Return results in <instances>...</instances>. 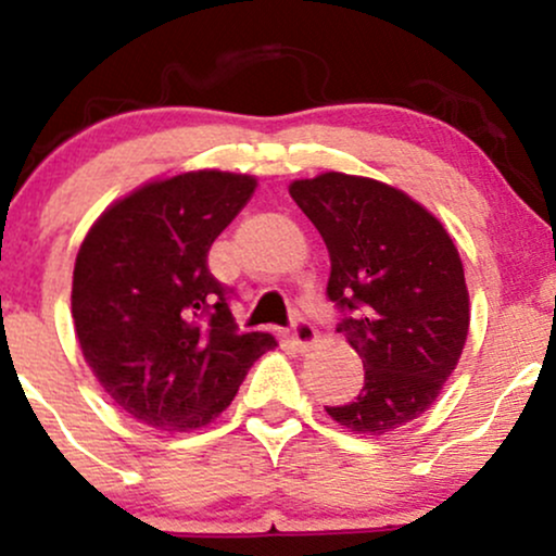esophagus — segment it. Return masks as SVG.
I'll list each match as a JSON object with an SVG mask.
<instances>
[{
  "instance_id": "obj_1",
  "label": "esophagus",
  "mask_w": 556,
  "mask_h": 556,
  "mask_svg": "<svg viewBox=\"0 0 556 556\" xmlns=\"http://www.w3.org/2000/svg\"><path fill=\"white\" fill-rule=\"evenodd\" d=\"M290 340L298 350H308L318 342V331L314 329V324H308L305 318H295L290 329Z\"/></svg>"
}]
</instances>
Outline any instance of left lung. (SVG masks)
Returning <instances> with one entry per match:
<instances>
[{"mask_svg":"<svg viewBox=\"0 0 556 556\" xmlns=\"http://www.w3.org/2000/svg\"><path fill=\"white\" fill-rule=\"evenodd\" d=\"M290 195L327 242L337 331L366 371L358 397L327 413L368 437L400 429L429 410L463 355L470 303L460 253L437 216L371 177L324 172L292 182Z\"/></svg>","mask_w":556,"mask_h":556,"instance_id":"8db88e82","label":"left lung"}]
</instances>
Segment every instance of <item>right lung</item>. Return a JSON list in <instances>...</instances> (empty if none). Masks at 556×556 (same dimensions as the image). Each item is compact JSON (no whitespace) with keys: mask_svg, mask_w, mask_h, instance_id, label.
Wrapping results in <instances>:
<instances>
[{"mask_svg":"<svg viewBox=\"0 0 556 556\" xmlns=\"http://www.w3.org/2000/svg\"><path fill=\"white\" fill-rule=\"evenodd\" d=\"M256 177L198 169L140 185L83 240L73 321L83 358L132 418L162 431L208 426L277 340L238 331L208 248L251 201Z\"/></svg>","mask_w":556,"mask_h":556,"instance_id":"right-lung-1","label":"right lung"}]
</instances>
